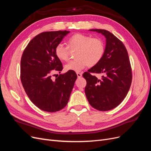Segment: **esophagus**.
Listing matches in <instances>:
<instances>
[{
  "instance_id": "obj_1",
  "label": "esophagus",
  "mask_w": 151,
  "mask_h": 151,
  "mask_svg": "<svg viewBox=\"0 0 151 151\" xmlns=\"http://www.w3.org/2000/svg\"><path fill=\"white\" fill-rule=\"evenodd\" d=\"M76 74H77V77H79H79H82V75H83V73H81V72H77Z\"/></svg>"
}]
</instances>
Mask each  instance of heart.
Masks as SVG:
<instances>
[{"label": "heart", "instance_id": "obj_1", "mask_svg": "<svg viewBox=\"0 0 151 151\" xmlns=\"http://www.w3.org/2000/svg\"><path fill=\"white\" fill-rule=\"evenodd\" d=\"M68 46L77 49L76 58L65 65L66 71L79 72L87 65L94 66L102 59L104 53V45L99 38L81 33H77L68 38ZM55 53L60 60L66 61L69 57V48L62 43L56 45Z\"/></svg>", "mask_w": 151, "mask_h": 151}]
</instances>
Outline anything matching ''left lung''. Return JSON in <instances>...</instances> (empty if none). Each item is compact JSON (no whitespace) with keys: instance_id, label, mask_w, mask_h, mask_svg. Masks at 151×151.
I'll return each mask as SVG.
<instances>
[{"instance_id":"obj_1","label":"left lung","mask_w":151,"mask_h":151,"mask_svg":"<svg viewBox=\"0 0 151 151\" xmlns=\"http://www.w3.org/2000/svg\"><path fill=\"white\" fill-rule=\"evenodd\" d=\"M106 38L104 55L98 63L83 74L87 84L85 93L91 106L105 111L118 106L130 88L132 73L129 55L125 45L110 32L90 29ZM92 73H102L98 79Z\"/></svg>"}]
</instances>
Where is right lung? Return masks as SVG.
Wrapping results in <instances>:
<instances>
[{
    "instance_id": "right-lung-1",
    "label": "right lung",
    "mask_w": 151,
    "mask_h": 151,
    "mask_svg": "<svg viewBox=\"0 0 151 151\" xmlns=\"http://www.w3.org/2000/svg\"><path fill=\"white\" fill-rule=\"evenodd\" d=\"M70 31L43 32L32 39L24 49L21 60V81L26 93L36 106L47 112L64 108L77 76L74 71L60 74L52 79L55 71L63 66L55 53L56 45Z\"/></svg>"
}]
</instances>
